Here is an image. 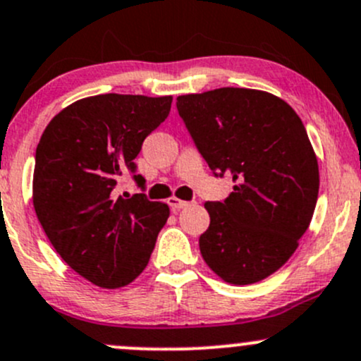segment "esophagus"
<instances>
[{
  "mask_svg": "<svg viewBox=\"0 0 361 361\" xmlns=\"http://www.w3.org/2000/svg\"><path fill=\"white\" fill-rule=\"evenodd\" d=\"M168 204L173 211H180V209H183V207L188 206L187 200H180V199H176V197H171V199H168Z\"/></svg>",
  "mask_w": 361,
  "mask_h": 361,
  "instance_id": "1",
  "label": "esophagus"
}]
</instances>
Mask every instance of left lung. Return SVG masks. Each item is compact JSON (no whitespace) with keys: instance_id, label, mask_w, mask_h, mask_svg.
<instances>
[{"instance_id":"obj_1","label":"left lung","mask_w":361,"mask_h":361,"mask_svg":"<svg viewBox=\"0 0 361 361\" xmlns=\"http://www.w3.org/2000/svg\"><path fill=\"white\" fill-rule=\"evenodd\" d=\"M176 107L214 176L235 181L223 202L204 204V261L235 286L267 279L298 249L317 206L320 174L305 124L287 102L259 90L181 94Z\"/></svg>"}]
</instances>
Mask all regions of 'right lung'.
<instances>
[{"label": "right lung", "instance_id": "1", "mask_svg": "<svg viewBox=\"0 0 361 361\" xmlns=\"http://www.w3.org/2000/svg\"><path fill=\"white\" fill-rule=\"evenodd\" d=\"M171 102L117 93L82 98L56 114L37 143L34 211L60 257L94 286L131 283L168 221V204L114 190L130 174L145 185L135 159L169 116Z\"/></svg>", "mask_w": 361, "mask_h": 361}]
</instances>
